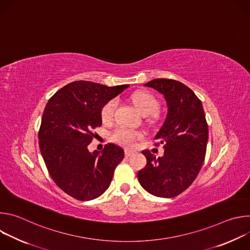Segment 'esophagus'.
Wrapping results in <instances>:
<instances>
[{"instance_id": "esophagus-1", "label": "esophagus", "mask_w": 250, "mask_h": 250, "mask_svg": "<svg viewBox=\"0 0 250 250\" xmlns=\"http://www.w3.org/2000/svg\"><path fill=\"white\" fill-rule=\"evenodd\" d=\"M132 154H133V151L128 150V149H125V155L126 157H129V156L132 155Z\"/></svg>"}]
</instances>
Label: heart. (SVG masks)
Instances as JSON below:
<instances>
[{"instance_id": "1", "label": "heart", "mask_w": 250, "mask_h": 250, "mask_svg": "<svg viewBox=\"0 0 250 250\" xmlns=\"http://www.w3.org/2000/svg\"><path fill=\"white\" fill-rule=\"evenodd\" d=\"M131 101L137 111L142 116H150L158 111L159 103L154 96L146 92H137L132 95ZM118 108L117 100H110L106 102L101 109V119L103 123H111L114 119L115 112ZM142 137V133L139 131L129 130L126 128H117L113 134L112 139L118 145L133 147L136 140Z\"/></svg>"}]
</instances>
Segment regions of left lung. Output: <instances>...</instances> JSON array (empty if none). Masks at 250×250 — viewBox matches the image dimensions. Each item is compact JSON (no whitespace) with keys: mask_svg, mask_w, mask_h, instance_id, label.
I'll return each mask as SVG.
<instances>
[{"mask_svg":"<svg viewBox=\"0 0 250 250\" xmlns=\"http://www.w3.org/2000/svg\"><path fill=\"white\" fill-rule=\"evenodd\" d=\"M145 86L157 90L167 103V117L155 139L164 155L156 158L144 150L146 166L138 171L140 185L148 193L173 198L196 179L205 160L208 129L202 102L183 83L157 78Z\"/></svg>","mask_w":250,"mask_h":250,"instance_id":"left-lung-1","label":"left lung"}]
</instances>
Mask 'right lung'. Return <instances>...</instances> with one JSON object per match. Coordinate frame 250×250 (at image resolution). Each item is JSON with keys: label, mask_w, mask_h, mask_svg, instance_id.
Returning a JSON list of instances; mask_svg holds the SVG:
<instances>
[{"label": "right lung", "mask_w": 250, "mask_h": 250, "mask_svg": "<svg viewBox=\"0 0 250 250\" xmlns=\"http://www.w3.org/2000/svg\"><path fill=\"white\" fill-rule=\"evenodd\" d=\"M128 85L108 87L90 81H74L57 91L47 102L39 131L40 148L56 185L79 201L100 197L109 188L124 149L105 145L103 151L89 152L102 125V106Z\"/></svg>", "instance_id": "add662e5"}]
</instances>
